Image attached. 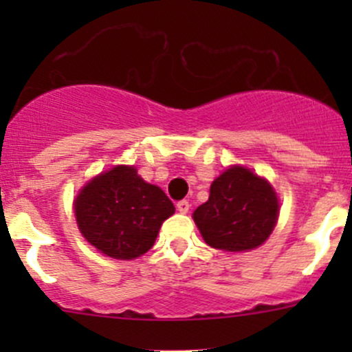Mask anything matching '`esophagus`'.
<instances>
[{
	"label": "esophagus",
	"instance_id": "esophagus-1",
	"mask_svg": "<svg viewBox=\"0 0 352 352\" xmlns=\"http://www.w3.org/2000/svg\"><path fill=\"white\" fill-rule=\"evenodd\" d=\"M177 209H179V211L182 212V214L189 212V209H190L189 201H186V199H184V201H179V202H177Z\"/></svg>",
	"mask_w": 352,
	"mask_h": 352
}]
</instances>
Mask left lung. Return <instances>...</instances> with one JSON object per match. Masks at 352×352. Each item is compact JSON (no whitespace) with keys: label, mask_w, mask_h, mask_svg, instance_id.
Returning a JSON list of instances; mask_svg holds the SVG:
<instances>
[{"label":"left lung","mask_w":352,"mask_h":352,"mask_svg":"<svg viewBox=\"0 0 352 352\" xmlns=\"http://www.w3.org/2000/svg\"><path fill=\"white\" fill-rule=\"evenodd\" d=\"M278 209L276 192L264 179L233 166L211 184L209 199L194 211V221L212 248L252 250L271 235Z\"/></svg>","instance_id":"left-lung-1"}]
</instances>
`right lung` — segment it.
<instances>
[{
	"mask_svg": "<svg viewBox=\"0 0 352 352\" xmlns=\"http://www.w3.org/2000/svg\"><path fill=\"white\" fill-rule=\"evenodd\" d=\"M173 212V202L160 187L124 165L91 180L74 201V216L87 242L113 258L146 254Z\"/></svg>",
	"mask_w": 352,
	"mask_h": 352,
	"instance_id": "obj_1",
	"label": "right lung"
}]
</instances>
